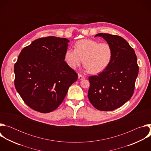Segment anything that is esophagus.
<instances>
[{
  "mask_svg": "<svg viewBox=\"0 0 151 151\" xmlns=\"http://www.w3.org/2000/svg\"><path fill=\"white\" fill-rule=\"evenodd\" d=\"M84 78H85V76H83V75H81V74H78V79H79V80H82V79H83Z\"/></svg>",
  "mask_w": 151,
  "mask_h": 151,
  "instance_id": "esophagus-1",
  "label": "esophagus"
}]
</instances>
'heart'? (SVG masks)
<instances>
[{
    "label": "heart",
    "mask_w": 151,
    "mask_h": 151,
    "mask_svg": "<svg viewBox=\"0 0 151 151\" xmlns=\"http://www.w3.org/2000/svg\"><path fill=\"white\" fill-rule=\"evenodd\" d=\"M75 50L69 48L64 54V60L68 66L75 69L82 62L85 68L91 73L97 74L105 70L111 62L113 50L107 42H99L91 39L78 40L74 45Z\"/></svg>",
    "instance_id": "1"
}]
</instances>
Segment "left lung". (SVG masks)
Returning a JSON list of instances; mask_svg holds the SVG:
<instances>
[{
    "label": "left lung",
    "mask_w": 151,
    "mask_h": 151,
    "mask_svg": "<svg viewBox=\"0 0 151 151\" xmlns=\"http://www.w3.org/2000/svg\"><path fill=\"white\" fill-rule=\"evenodd\" d=\"M113 50L111 63L97 76H91L88 97L98 110L111 111L122 106L132 97L139 73L134 50L121 36L98 33Z\"/></svg>",
    "instance_id": "obj_1"
}]
</instances>
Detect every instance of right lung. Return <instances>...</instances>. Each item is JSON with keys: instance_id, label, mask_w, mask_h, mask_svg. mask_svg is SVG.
<instances>
[{"instance_id": "add662e5", "label": "right lung", "mask_w": 151, "mask_h": 151, "mask_svg": "<svg viewBox=\"0 0 151 151\" xmlns=\"http://www.w3.org/2000/svg\"><path fill=\"white\" fill-rule=\"evenodd\" d=\"M69 40L48 36L21 50L14 65L15 87L32 109L51 112L60 106L78 74L64 61Z\"/></svg>"}]
</instances>
